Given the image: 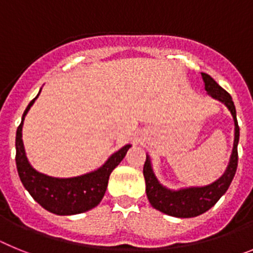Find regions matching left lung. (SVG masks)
I'll return each mask as SVG.
<instances>
[{
  "label": "left lung",
  "instance_id": "8db88e82",
  "mask_svg": "<svg viewBox=\"0 0 253 253\" xmlns=\"http://www.w3.org/2000/svg\"><path fill=\"white\" fill-rule=\"evenodd\" d=\"M202 78L204 81V88L210 97L218 100L227 106L231 111L234 122V142L232 148L231 158L228 166L218 180L204 186H189L181 187L178 190H172L163 186L158 181L157 176L154 173L152 167L151 157L147 154L143 175L146 180V193L149 203L154 209L160 210L163 214L176 216V218H194L200 214L205 213L211 207L216 204L219 199L222 198L231 185L237 171L238 163V142H240V128L237 123L236 106L232 101L231 95L222 87L219 86L213 78L207 73H202Z\"/></svg>",
  "mask_w": 253,
  "mask_h": 253
}]
</instances>
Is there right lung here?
I'll return each mask as SVG.
<instances>
[{"instance_id":"add662e5","label":"right lung","mask_w":253,"mask_h":253,"mask_svg":"<svg viewBox=\"0 0 253 253\" xmlns=\"http://www.w3.org/2000/svg\"><path fill=\"white\" fill-rule=\"evenodd\" d=\"M39 93L25 109L22 114L21 124L16 130V167L20 180L35 202L50 213L57 215L84 213L100 204L107 189L110 173L122 162L131 144H126L116 151L107 158L102 166L84 175L62 178L37 171L26 157L25 147L22 142V125L26 114L38 99Z\"/></svg>"}]
</instances>
